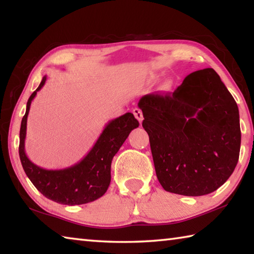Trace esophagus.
Segmentation results:
<instances>
[{
	"label": "esophagus",
	"instance_id": "1",
	"mask_svg": "<svg viewBox=\"0 0 254 254\" xmlns=\"http://www.w3.org/2000/svg\"><path fill=\"white\" fill-rule=\"evenodd\" d=\"M133 114H134V117L137 119V121H139L140 123L142 122V120H143L142 111H141L140 109H137V107H135V109L133 110Z\"/></svg>",
	"mask_w": 254,
	"mask_h": 254
}]
</instances>
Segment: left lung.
I'll use <instances>...</instances> for the list:
<instances>
[{
  "label": "left lung",
  "mask_w": 254,
  "mask_h": 254,
  "mask_svg": "<svg viewBox=\"0 0 254 254\" xmlns=\"http://www.w3.org/2000/svg\"><path fill=\"white\" fill-rule=\"evenodd\" d=\"M137 106L165 190L203 196L230 178L241 147L239 109L213 68L189 74L173 94L144 95Z\"/></svg>",
  "instance_id": "8db88e82"
}]
</instances>
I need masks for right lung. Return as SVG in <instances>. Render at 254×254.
<instances>
[{"instance_id": "right-lung-1", "label": "right lung", "mask_w": 254, "mask_h": 254, "mask_svg": "<svg viewBox=\"0 0 254 254\" xmlns=\"http://www.w3.org/2000/svg\"><path fill=\"white\" fill-rule=\"evenodd\" d=\"M47 77L27 103V110L21 122L19 156L24 173L38 190L47 198L64 205H80L91 203L105 194L111 183V163L130 132L139 127L132 113L112 120L106 124L96 143L76 165L65 169L47 170L34 165L25 154L24 141L27 134V120L30 105L37 92L46 83Z\"/></svg>"}]
</instances>
